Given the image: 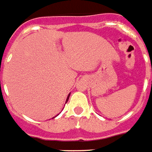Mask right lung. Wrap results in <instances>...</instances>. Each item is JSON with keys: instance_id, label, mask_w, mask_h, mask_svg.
Listing matches in <instances>:
<instances>
[{"instance_id": "right-lung-1", "label": "right lung", "mask_w": 152, "mask_h": 152, "mask_svg": "<svg viewBox=\"0 0 152 152\" xmlns=\"http://www.w3.org/2000/svg\"><path fill=\"white\" fill-rule=\"evenodd\" d=\"M69 96H70V94H69V96H67V99H66V101H67V100H68V99H69Z\"/></svg>"}]
</instances>
